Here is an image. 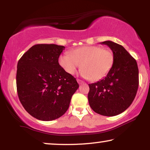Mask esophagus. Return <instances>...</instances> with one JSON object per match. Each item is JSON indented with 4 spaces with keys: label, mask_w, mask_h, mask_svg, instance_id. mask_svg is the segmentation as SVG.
<instances>
[{
    "label": "esophagus",
    "mask_w": 150,
    "mask_h": 150,
    "mask_svg": "<svg viewBox=\"0 0 150 150\" xmlns=\"http://www.w3.org/2000/svg\"><path fill=\"white\" fill-rule=\"evenodd\" d=\"M77 82L79 83V84H80V85H81V84L84 83V82L83 81H81V80H80V79H77Z\"/></svg>",
    "instance_id": "obj_1"
}]
</instances>
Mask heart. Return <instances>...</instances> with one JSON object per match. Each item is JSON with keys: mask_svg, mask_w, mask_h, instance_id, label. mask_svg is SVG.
<instances>
[{"mask_svg": "<svg viewBox=\"0 0 150 150\" xmlns=\"http://www.w3.org/2000/svg\"><path fill=\"white\" fill-rule=\"evenodd\" d=\"M114 54L109 48L100 46H85L63 53L59 57L60 66L69 74H73L81 65V74L86 79L98 81L110 72L114 63Z\"/></svg>", "mask_w": 150, "mask_h": 150, "instance_id": "1", "label": "heart"}]
</instances>
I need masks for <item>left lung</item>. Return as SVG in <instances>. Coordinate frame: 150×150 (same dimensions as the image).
Segmentation results:
<instances>
[{
  "label": "left lung",
  "mask_w": 150,
  "mask_h": 150,
  "mask_svg": "<svg viewBox=\"0 0 150 150\" xmlns=\"http://www.w3.org/2000/svg\"><path fill=\"white\" fill-rule=\"evenodd\" d=\"M111 49L114 63L105 78L89 84L88 100L93 111L115 116L132 103L139 87V69L135 59L121 45L111 41L100 43Z\"/></svg>",
  "instance_id": "left-lung-1"
}]
</instances>
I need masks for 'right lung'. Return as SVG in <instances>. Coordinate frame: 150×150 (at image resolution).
Returning a JSON list of instances; mask_svg holds the SVG:
<instances>
[{
  "mask_svg": "<svg viewBox=\"0 0 150 150\" xmlns=\"http://www.w3.org/2000/svg\"><path fill=\"white\" fill-rule=\"evenodd\" d=\"M64 49L56 44H37L18 61V98L24 109L39 120L52 121L65 114L79 87L59 63Z\"/></svg>",
  "mask_w": 150,
  "mask_h": 150,
  "instance_id": "1",
  "label": "right lung"
}]
</instances>
